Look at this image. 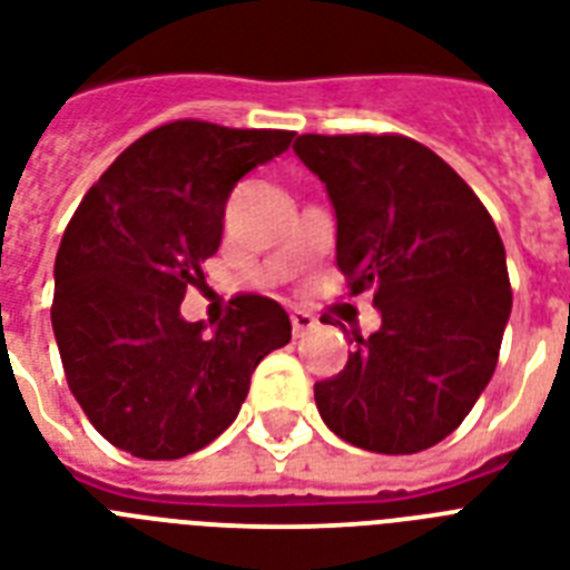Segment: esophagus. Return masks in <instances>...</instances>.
<instances>
[{
  "label": "esophagus",
  "mask_w": 570,
  "mask_h": 570,
  "mask_svg": "<svg viewBox=\"0 0 570 570\" xmlns=\"http://www.w3.org/2000/svg\"><path fill=\"white\" fill-rule=\"evenodd\" d=\"M293 333L295 336H304L307 331H313L316 327V318L309 316V313H304V309H293Z\"/></svg>",
  "instance_id": "1"
}]
</instances>
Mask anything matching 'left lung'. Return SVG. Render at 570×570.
Instances as JSON below:
<instances>
[{"mask_svg": "<svg viewBox=\"0 0 570 570\" xmlns=\"http://www.w3.org/2000/svg\"><path fill=\"white\" fill-rule=\"evenodd\" d=\"M295 155L336 210V266L374 293L381 327L318 381V415L351 445L419 453L492 381L512 309L501 234L474 189L404 134H301ZM327 318V316H325Z\"/></svg>", "mask_w": 570, "mask_h": 570, "instance_id": "left-lung-1", "label": "left lung"}]
</instances>
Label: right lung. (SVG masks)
<instances>
[{"mask_svg":"<svg viewBox=\"0 0 570 570\" xmlns=\"http://www.w3.org/2000/svg\"><path fill=\"white\" fill-rule=\"evenodd\" d=\"M293 137L175 119L134 140L72 213L55 257V340L69 390L119 451L180 460L210 445L257 363L293 336L286 309L254 293L213 333L180 318L219 252L230 189Z\"/></svg>","mask_w":570,"mask_h":570,"instance_id":"right-lung-1","label":"right lung"}]
</instances>
